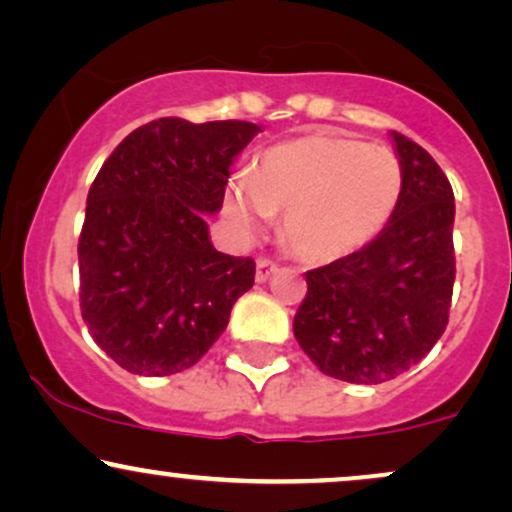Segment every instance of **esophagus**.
Returning a JSON list of instances; mask_svg holds the SVG:
<instances>
[{"instance_id": "1", "label": "esophagus", "mask_w": 512, "mask_h": 512, "mask_svg": "<svg viewBox=\"0 0 512 512\" xmlns=\"http://www.w3.org/2000/svg\"><path fill=\"white\" fill-rule=\"evenodd\" d=\"M276 272H279V264H276V262H272V260H257V272H255L257 283L269 281Z\"/></svg>"}]
</instances>
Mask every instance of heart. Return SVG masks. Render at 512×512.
Wrapping results in <instances>:
<instances>
[{
  "mask_svg": "<svg viewBox=\"0 0 512 512\" xmlns=\"http://www.w3.org/2000/svg\"><path fill=\"white\" fill-rule=\"evenodd\" d=\"M403 190L391 150L310 133L264 150L252 176L233 178L224 212L240 236L255 238L286 214L283 240L307 264L353 255L384 229Z\"/></svg>",
  "mask_w": 512,
  "mask_h": 512,
  "instance_id": "b5f03b06",
  "label": "heart"
}]
</instances>
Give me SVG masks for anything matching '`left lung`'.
<instances>
[{
    "mask_svg": "<svg viewBox=\"0 0 512 512\" xmlns=\"http://www.w3.org/2000/svg\"><path fill=\"white\" fill-rule=\"evenodd\" d=\"M403 190L389 224L353 255L305 274L293 319L305 355L329 377L381 384L408 372L448 324L455 200L424 147L393 131Z\"/></svg>",
    "mask_w": 512,
    "mask_h": 512,
    "instance_id": "obj_1",
    "label": "left lung"
}]
</instances>
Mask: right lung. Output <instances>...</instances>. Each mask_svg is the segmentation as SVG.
Returning <instances> with one entry per match:
<instances>
[{"label":"right lung","instance_id":"1","mask_svg":"<svg viewBox=\"0 0 512 512\" xmlns=\"http://www.w3.org/2000/svg\"><path fill=\"white\" fill-rule=\"evenodd\" d=\"M248 121L166 116L135 128L92 181L78 238L80 312L116 365L140 377L193 367L255 283V262L214 250L229 166Z\"/></svg>","mask_w":512,"mask_h":512}]
</instances>
